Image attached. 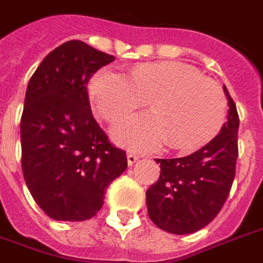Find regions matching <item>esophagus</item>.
Wrapping results in <instances>:
<instances>
[{
	"label": "esophagus",
	"mask_w": 263,
	"mask_h": 263,
	"mask_svg": "<svg viewBox=\"0 0 263 263\" xmlns=\"http://www.w3.org/2000/svg\"><path fill=\"white\" fill-rule=\"evenodd\" d=\"M126 159H128V164H129V166H134L139 157H138V155H135V153H128V155H126Z\"/></svg>",
	"instance_id": "1"
}]
</instances>
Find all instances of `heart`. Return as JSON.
I'll list each match as a JSON object with an SVG mask.
<instances>
[{
    "mask_svg": "<svg viewBox=\"0 0 263 263\" xmlns=\"http://www.w3.org/2000/svg\"><path fill=\"white\" fill-rule=\"evenodd\" d=\"M89 93L99 114L114 122L149 99L152 112L128 117L111 129L114 141L137 149H156L168 139L176 149L209 141L226 117L221 87L191 65L153 62L139 65L129 78L103 68L92 78Z\"/></svg>",
    "mask_w": 263,
    "mask_h": 263,
    "instance_id": "b5f03b06",
    "label": "heart"
}]
</instances>
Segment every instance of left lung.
Returning <instances> with one entry per match:
<instances>
[{"label":"left lung","mask_w":263,"mask_h":263,"mask_svg":"<svg viewBox=\"0 0 263 263\" xmlns=\"http://www.w3.org/2000/svg\"><path fill=\"white\" fill-rule=\"evenodd\" d=\"M227 121L205 146L185 157L157 159L160 177L146 191L151 220L171 234H191L208 226L230 192L238 156V114L227 87Z\"/></svg>","instance_id":"1"}]
</instances>
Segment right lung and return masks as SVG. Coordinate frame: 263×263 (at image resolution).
<instances>
[{"label":"right lung","instance_id":"obj_1","mask_svg":"<svg viewBox=\"0 0 263 263\" xmlns=\"http://www.w3.org/2000/svg\"><path fill=\"white\" fill-rule=\"evenodd\" d=\"M114 61L81 40L54 48L29 81L22 120V171L42 211L83 221L102 209L107 188L125 171V152L93 118L87 82Z\"/></svg>","mask_w":263,"mask_h":263}]
</instances>
